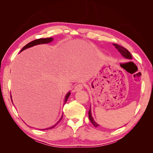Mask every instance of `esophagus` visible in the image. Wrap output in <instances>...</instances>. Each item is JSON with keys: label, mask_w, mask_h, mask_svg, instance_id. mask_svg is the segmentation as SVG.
Here are the masks:
<instances>
[{"label": "esophagus", "mask_w": 153, "mask_h": 153, "mask_svg": "<svg viewBox=\"0 0 153 153\" xmlns=\"http://www.w3.org/2000/svg\"><path fill=\"white\" fill-rule=\"evenodd\" d=\"M83 88V86L82 83H79L75 86L74 89V91L76 92V91H78L82 90Z\"/></svg>", "instance_id": "1"}]
</instances>
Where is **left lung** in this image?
Wrapping results in <instances>:
<instances>
[{"label": "left lung", "mask_w": 153, "mask_h": 153, "mask_svg": "<svg viewBox=\"0 0 153 153\" xmlns=\"http://www.w3.org/2000/svg\"><path fill=\"white\" fill-rule=\"evenodd\" d=\"M114 45L115 48H116L117 49H118V51L120 52V53L121 54L122 56L124 57L125 58H127V59H129V60H131L132 59V56L131 53H129V52L126 49V48L123 47L122 46H120V45H117V44H113ZM89 118L90 120V121L91 122V123L93 124V126L95 127H98L99 126V124H98L95 120H94L93 116H92V114H91V106H90V109L89 110Z\"/></svg>", "instance_id": "8db88e82"}]
</instances>
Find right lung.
Returning a JSON list of instances; mask_svg holds the SVG:
<instances>
[{
	"label": "right lung",
	"mask_w": 153,
	"mask_h": 153,
	"mask_svg": "<svg viewBox=\"0 0 153 153\" xmlns=\"http://www.w3.org/2000/svg\"><path fill=\"white\" fill-rule=\"evenodd\" d=\"M53 41V37H50V38H45V39L42 38V39H39L34 40V41H33L30 42V43H29L28 44H27L26 45H25V46H24V47H23V48H22V49L21 50V51H20V52L23 51L25 50V49H26V48H30V47H33V46H35V45H41V44H47V43H51V42H52ZM70 95V92H68V93L66 94V97H65V99H64V105H65V103H66V102H67L68 99L69 98ZM10 97H11V100H12V96H11V95H10ZM12 103H13V102H12ZM62 116H63V114H62V117L60 118V119L59 120V121H58V122L56 123V124L54 125L53 126H51V127H50V128H48L41 129H42V130H47V129H52V128H54V127L56 126L58 124V122H59L60 121V120H62Z\"/></svg>",
	"instance_id": "1"
}]
</instances>
